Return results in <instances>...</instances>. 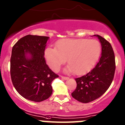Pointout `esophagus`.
<instances>
[{"label": "esophagus", "mask_w": 125, "mask_h": 125, "mask_svg": "<svg viewBox=\"0 0 125 125\" xmlns=\"http://www.w3.org/2000/svg\"><path fill=\"white\" fill-rule=\"evenodd\" d=\"M61 78L63 80H68V78H69L68 77H67V76H61Z\"/></svg>", "instance_id": "1"}]
</instances>
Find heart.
Wrapping results in <instances>:
<instances>
[{"label": "heart", "instance_id": "heart-1", "mask_svg": "<svg viewBox=\"0 0 125 125\" xmlns=\"http://www.w3.org/2000/svg\"><path fill=\"white\" fill-rule=\"evenodd\" d=\"M101 46L96 40L64 39L58 40L55 47H48L45 57L51 69L58 71L67 60V72L82 75L90 70L100 55Z\"/></svg>", "mask_w": 125, "mask_h": 125}]
</instances>
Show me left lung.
<instances>
[{"label":"left lung","mask_w":125,"mask_h":125,"mask_svg":"<svg viewBox=\"0 0 125 125\" xmlns=\"http://www.w3.org/2000/svg\"><path fill=\"white\" fill-rule=\"evenodd\" d=\"M96 36L102 45V56L90 72L75 78L76 88L72 93L73 98L83 103L103 95L112 84L115 72V57L112 45L100 35Z\"/></svg>","instance_id":"left-lung-1"}]
</instances>
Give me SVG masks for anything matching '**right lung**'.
Listing matches in <instances>:
<instances>
[{"label":"right lung","mask_w":125,"mask_h":125,"mask_svg":"<svg viewBox=\"0 0 125 125\" xmlns=\"http://www.w3.org/2000/svg\"><path fill=\"white\" fill-rule=\"evenodd\" d=\"M49 37L27 35L13 45L10 58V76L18 93L35 102L47 100L52 93V83L58 77L45 59ZM29 54L30 58L26 57Z\"/></svg>","instance_id":"add662e5"}]
</instances>
